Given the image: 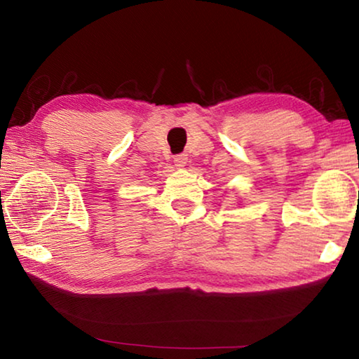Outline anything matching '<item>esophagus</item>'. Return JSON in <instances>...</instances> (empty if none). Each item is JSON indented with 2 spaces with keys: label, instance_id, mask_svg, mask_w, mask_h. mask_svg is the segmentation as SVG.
Returning <instances> with one entry per match:
<instances>
[{
  "label": "esophagus",
  "instance_id": "1",
  "mask_svg": "<svg viewBox=\"0 0 359 359\" xmlns=\"http://www.w3.org/2000/svg\"><path fill=\"white\" fill-rule=\"evenodd\" d=\"M187 155L185 154H180V155H175L174 156V163H175V166L177 168H184L185 165H187Z\"/></svg>",
  "mask_w": 359,
  "mask_h": 359
}]
</instances>
